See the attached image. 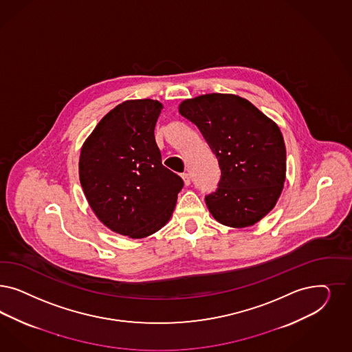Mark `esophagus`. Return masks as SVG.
Wrapping results in <instances>:
<instances>
[{
    "label": "esophagus",
    "instance_id": "34e87169",
    "mask_svg": "<svg viewBox=\"0 0 352 352\" xmlns=\"http://www.w3.org/2000/svg\"><path fill=\"white\" fill-rule=\"evenodd\" d=\"M182 179L184 184H185V186L190 185V176H189V173H182Z\"/></svg>",
    "mask_w": 352,
    "mask_h": 352
}]
</instances>
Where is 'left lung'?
Instances as JSON below:
<instances>
[{
    "mask_svg": "<svg viewBox=\"0 0 352 352\" xmlns=\"http://www.w3.org/2000/svg\"><path fill=\"white\" fill-rule=\"evenodd\" d=\"M179 111L198 126L215 154L221 177L206 204L227 227H251L277 204L286 177V148L278 125L252 103L211 93L185 100Z\"/></svg>",
    "mask_w": 352,
    "mask_h": 352,
    "instance_id": "1",
    "label": "left lung"
}]
</instances>
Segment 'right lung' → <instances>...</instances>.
Wrapping results in <instances>:
<instances>
[{"instance_id": "1", "label": "right lung", "mask_w": 352, "mask_h": 352, "mask_svg": "<svg viewBox=\"0 0 352 352\" xmlns=\"http://www.w3.org/2000/svg\"><path fill=\"white\" fill-rule=\"evenodd\" d=\"M163 104L124 101L106 113L80 151L81 188L103 226L131 239L164 227L184 182L162 164L154 129Z\"/></svg>"}]
</instances>
